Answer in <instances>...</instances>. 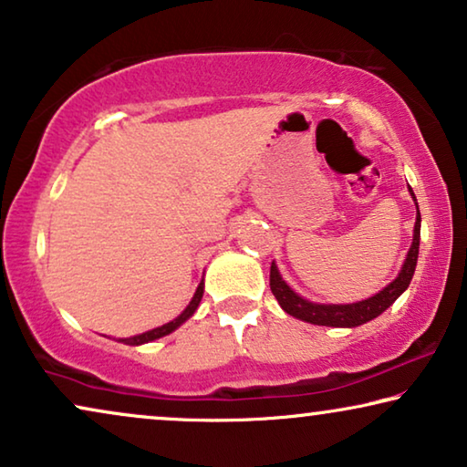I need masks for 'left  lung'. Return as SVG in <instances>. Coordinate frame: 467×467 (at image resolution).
<instances>
[{
    "label": "left lung",
    "mask_w": 467,
    "mask_h": 467,
    "mask_svg": "<svg viewBox=\"0 0 467 467\" xmlns=\"http://www.w3.org/2000/svg\"><path fill=\"white\" fill-rule=\"evenodd\" d=\"M412 193V189H410ZM414 197V193H412ZM419 240H420V213L417 206V223H414V238L412 246L408 251V257L404 261V267H401L400 276L393 280L391 285H387L380 293H376L374 297L363 299V302L357 304H312L308 299L299 297L297 293L289 289V285L280 278L276 265L272 264L270 267V289L274 297L278 299L280 308H283L286 315L299 318V321L312 323V325H325V327H357V325H363L372 321L379 315H382L389 306H391L395 299H398L401 293L408 289L410 285L414 267H417L419 259Z\"/></svg>",
    "instance_id": "left-lung-1"
}]
</instances>
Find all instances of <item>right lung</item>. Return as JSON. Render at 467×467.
<instances>
[{
  "label": "right lung",
  "mask_w": 467,
  "mask_h": 467,
  "mask_svg": "<svg viewBox=\"0 0 467 467\" xmlns=\"http://www.w3.org/2000/svg\"><path fill=\"white\" fill-rule=\"evenodd\" d=\"M202 296H203V280L200 283V286H197L193 299H191L189 306H187V308H184V312H182L181 317H176L174 321L161 325V327H155V329L146 331V334H140V336H133V337H125V340H120V342L131 344V347H138V344L152 342V340H157V337H163V336L171 334V331H174L176 327H181V325H182L184 321H187L189 317H193V312L197 310V306H200V302H202Z\"/></svg>",
  "instance_id": "obj_1"
}]
</instances>
